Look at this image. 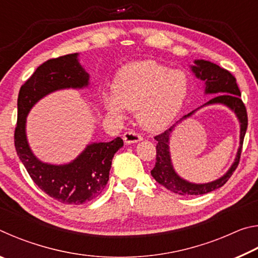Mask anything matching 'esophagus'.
Segmentation results:
<instances>
[{
	"label": "esophagus",
	"mask_w": 258,
	"mask_h": 258,
	"mask_svg": "<svg viewBox=\"0 0 258 258\" xmlns=\"http://www.w3.org/2000/svg\"><path fill=\"white\" fill-rule=\"evenodd\" d=\"M123 140L126 145H132V143H137L140 142L142 140V137L138 133L132 132V131H130V132H125L123 135Z\"/></svg>",
	"instance_id": "34e87169"
}]
</instances>
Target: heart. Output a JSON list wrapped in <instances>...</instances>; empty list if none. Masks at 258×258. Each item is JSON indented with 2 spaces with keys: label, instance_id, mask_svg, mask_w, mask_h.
<instances>
[{
  "label": "heart",
  "instance_id": "1",
  "mask_svg": "<svg viewBox=\"0 0 258 258\" xmlns=\"http://www.w3.org/2000/svg\"><path fill=\"white\" fill-rule=\"evenodd\" d=\"M190 90L186 74L152 60L137 61L120 69L113 83V94L103 93L107 111L123 118L124 109L138 110L139 124L157 132L175 118Z\"/></svg>",
  "mask_w": 258,
  "mask_h": 258
}]
</instances>
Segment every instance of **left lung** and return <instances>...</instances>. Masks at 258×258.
<instances>
[{
    "mask_svg": "<svg viewBox=\"0 0 258 258\" xmlns=\"http://www.w3.org/2000/svg\"><path fill=\"white\" fill-rule=\"evenodd\" d=\"M190 69L196 78L204 82V94H215L213 99L209 100L203 106L195 109L187 115L183 116L180 120L171 126L164 133L155 137L157 142V157L156 165L151 171V175L159 183L161 186L174 192V194L181 196H198L212 192L218 187L223 186L229 178L232 175L239 164L240 155H241V148L243 143V138L246 134L248 118L247 111L241 100V93L235 82V78L231 74L221 68L214 62L203 59L194 60V64H190ZM221 104L232 111L239 121L240 135L239 136V147L236 154L234 163L229 169L221 178L207 183H195L190 182L178 175L172 166L170 151L169 150V141H170L171 133L178 123L189 118L202 107L208 105Z\"/></svg>",
    "mask_w": 258,
    "mask_h": 258,
    "instance_id": "left-lung-1",
    "label": "left lung"
}]
</instances>
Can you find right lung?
Here are the masks:
<instances>
[{"mask_svg":"<svg viewBox=\"0 0 258 258\" xmlns=\"http://www.w3.org/2000/svg\"><path fill=\"white\" fill-rule=\"evenodd\" d=\"M89 86L90 74L81 64L80 53H72L45 61L19 91L15 132L17 155L35 184L62 204L82 205L100 196L109 180L112 157L123 147V140L118 137L110 142H91L69 163H45L35 156L29 146L26 132L27 116L46 95Z\"/></svg>","mask_w":258,"mask_h":258,"instance_id":"right-lung-1","label":"right lung"}]
</instances>
